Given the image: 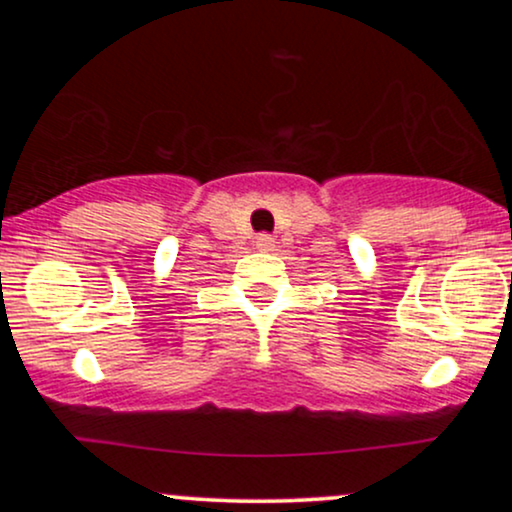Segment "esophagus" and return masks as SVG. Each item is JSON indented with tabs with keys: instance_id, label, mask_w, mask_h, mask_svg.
<instances>
[{
	"instance_id": "34e87169",
	"label": "esophagus",
	"mask_w": 512,
	"mask_h": 512,
	"mask_svg": "<svg viewBox=\"0 0 512 512\" xmlns=\"http://www.w3.org/2000/svg\"><path fill=\"white\" fill-rule=\"evenodd\" d=\"M255 248L260 252H272L274 250V238L267 236V233H262V236L255 238Z\"/></svg>"
}]
</instances>
